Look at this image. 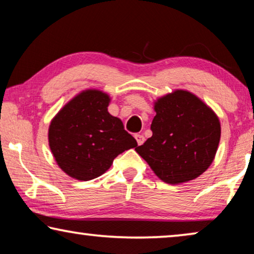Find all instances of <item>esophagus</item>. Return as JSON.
<instances>
[{"label":"esophagus","mask_w":254,"mask_h":254,"mask_svg":"<svg viewBox=\"0 0 254 254\" xmlns=\"http://www.w3.org/2000/svg\"><path fill=\"white\" fill-rule=\"evenodd\" d=\"M134 138H135V140H137V142H138L139 146L142 145V143L145 142V137H143L142 134H135Z\"/></svg>","instance_id":"1"}]
</instances>
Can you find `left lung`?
Listing matches in <instances>:
<instances>
[{
    "label": "left lung",
    "mask_w": 254,
    "mask_h": 254,
    "mask_svg": "<svg viewBox=\"0 0 254 254\" xmlns=\"http://www.w3.org/2000/svg\"><path fill=\"white\" fill-rule=\"evenodd\" d=\"M153 135L137 153L161 180L181 184L202 175L211 165L220 140L217 115L197 97L177 90L155 104Z\"/></svg>",
    "instance_id": "8db88e82"
}]
</instances>
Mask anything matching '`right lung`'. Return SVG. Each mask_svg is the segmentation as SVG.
I'll list each match as a JSON object with an SVG mask.
<instances>
[{
  "instance_id": "obj_1",
  "label": "right lung",
  "mask_w": 254,
  "mask_h": 254,
  "mask_svg": "<svg viewBox=\"0 0 254 254\" xmlns=\"http://www.w3.org/2000/svg\"><path fill=\"white\" fill-rule=\"evenodd\" d=\"M109 97L88 90L70 100L52 120L49 145L68 176L91 180L111 168L116 156L138 146L122 121L107 111Z\"/></svg>"
}]
</instances>
